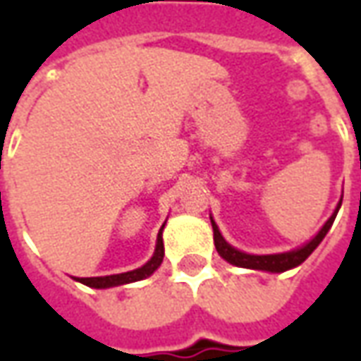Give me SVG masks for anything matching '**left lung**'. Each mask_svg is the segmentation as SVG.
Segmentation results:
<instances>
[{
	"label": "left lung",
	"instance_id": "8db88e82",
	"mask_svg": "<svg viewBox=\"0 0 361 361\" xmlns=\"http://www.w3.org/2000/svg\"><path fill=\"white\" fill-rule=\"evenodd\" d=\"M342 203V201H341ZM338 209H341V204H338ZM338 209L334 211V214L331 219L326 220L325 226L321 228V232H319L310 243H305L303 247L295 251H288V253H279V255H247V253H242V251L234 250L230 243L222 238L220 234L219 226L214 224V220L211 219L212 224V232H214V245H216V251L220 253V257L226 259L228 263H232L235 267H243V269H255V271H271V272H284L288 269H292V267L302 265L305 259L310 257L313 250L317 247L319 243L323 242V238L326 235V232L331 230L333 226L334 219H336V212Z\"/></svg>",
	"mask_w": 361,
	"mask_h": 361
}]
</instances>
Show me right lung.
<instances>
[{"mask_svg":"<svg viewBox=\"0 0 361 361\" xmlns=\"http://www.w3.org/2000/svg\"><path fill=\"white\" fill-rule=\"evenodd\" d=\"M164 259V243H162V232L158 234L157 240V250L154 255L150 259L147 265H142L141 269H135V271L121 272V274H110V276H94V279H77L82 284H87L90 288H110V286H119V284H127V282H137L150 276L152 272L157 271L160 263Z\"/></svg>","mask_w":361,"mask_h":361,"instance_id":"1","label":"right lung"}]
</instances>
